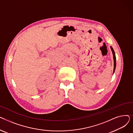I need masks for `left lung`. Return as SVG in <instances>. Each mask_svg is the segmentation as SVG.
<instances>
[{
	"label": "left lung",
	"instance_id": "8db88e82",
	"mask_svg": "<svg viewBox=\"0 0 133 133\" xmlns=\"http://www.w3.org/2000/svg\"><path fill=\"white\" fill-rule=\"evenodd\" d=\"M110 48H111V51H112L113 55V59H114V71H113V73H114L115 72V67H116V56H115V52H114V51L113 50V48H112V47L110 46Z\"/></svg>",
	"mask_w": 133,
	"mask_h": 133
}]
</instances>
